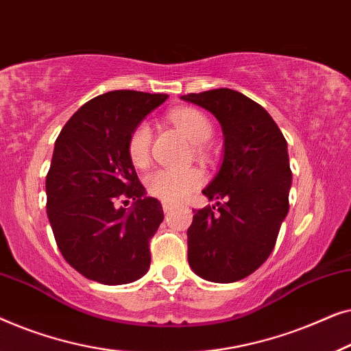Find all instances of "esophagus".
<instances>
[{"label": "esophagus", "mask_w": 351, "mask_h": 351, "mask_svg": "<svg viewBox=\"0 0 351 351\" xmlns=\"http://www.w3.org/2000/svg\"><path fill=\"white\" fill-rule=\"evenodd\" d=\"M172 208H174V204L169 203V201H162V210H165V213H169Z\"/></svg>", "instance_id": "1"}]
</instances>
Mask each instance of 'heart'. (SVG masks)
Returning <instances> with one entry per match:
<instances>
[{"label": "heart", "mask_w": 351, "mask_h": 351, "mask_svg": "<svg viewBox=\"0 0 351 351\" xmlns=\"http://www.w3.org/2000/svg\"><path fill=\"white\" fill-rule=\"evenodd\" d=\"M169 121L195 143L193 150L196 155H203L204 148L201 143L208 142L213 136L214 128L208 114L193 107H179L171 110L167 114ZM152 150V129L145 121L138 123L128 137V155L134 166L145 167L150 162ZM204 177L196 167L185 169H158L145 177V186L148 195L161 201L184 199L191 191L203 184Z\"/></svg>", "instance_id": "b5f03b06"}]
</instances>
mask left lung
<instances>
[{"label": "left lung", "instance_id": "obj_1", "mask_svg": "<svg viewBox=\"0 0 351 351\" xmlns=\"http://www.w3.org/2000/svg\"><path fill=\"white\" fill-rule=\"evenodd\" d=\"M182 99L209 110L225 138L222 166L203 190L219 201L193 210L189 263L203 280L239 281L270 256L289 210L287 142L267 110L238 90L213 89Z\"/></svg>", "mask_w": 351, "mask_h": 351}]
</instances>
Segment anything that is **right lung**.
I'll return each instance as SVG.
<instances>
[{
  "mask_svg": "<svg viewBox=\"0 0 351 351\" xmlns=\"http://www.w3.org/2000/svg\"><path fill=\"white\" fill-rule=\"evenodd\" d=\"M167 97L110 90L86 102L57 137L46 176L47 217L62 256L88 280L128 285L148 271L150 239L165 214L160 201L145 196L128 137ZM129 199L134 204L126 210Z\"/></svg>",
  "mask_w": 351,
  "mask_h": 351,
  "instance_id": "obj_1",
  "label": "right lung"
}]
</instances>
